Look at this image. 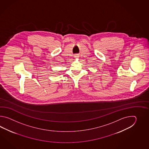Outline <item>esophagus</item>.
Segmentation results:
<instances>
[{
    "mask_svg": "<svg viewBox=\"0 0 149 149\" xmlns=\"http://www.w3.org/2000/svg\"><path fill=\"white\" fill-rule=\"evenodd\" d=\"M78 57V56H77H77H75V57Z\"/></svg>",
    "mask_w": 149,
    "mask_h": 149,
    "instance_id": "obj_1",
    "label": "esophagus"
}]
</instances>
